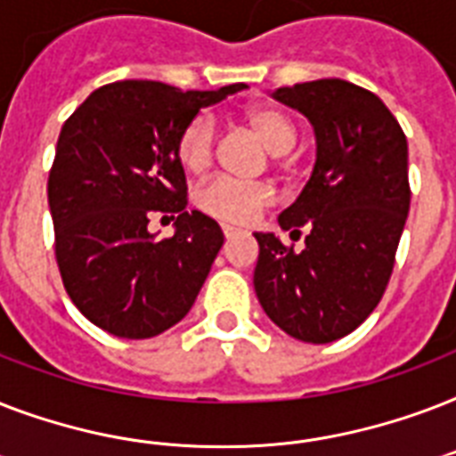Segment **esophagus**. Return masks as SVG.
<instances>
[{"mask_svg": "<svg viewBox=\"0 0 456 456\" xmlns=\"http://www.w3.org/2000/svg\"><path fill=\"white\" fill-rule=\"evenodd\" d=\"M222 234L227 236V239H234V236L239 234V229L232 227V224H222Z\"/></svg>", "mask_w": 456, "mask_h": 456, "instance_id": "obj_1", "label": "esophagus"}]
</instances>
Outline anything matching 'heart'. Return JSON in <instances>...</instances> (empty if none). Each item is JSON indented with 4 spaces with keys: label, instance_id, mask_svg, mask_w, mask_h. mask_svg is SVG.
Here are the masks:
<instances>
[{
    "label": "heart",
    "instance_id": "b5f03b06",
    "mask_svg": "<svg viewBox=\"0 0 456 456\" xmlns=\"http://www.w3.org/2000/svg\"><path fill=\"white\" fill-rule=\"evenodd\" d=\"M243 123L256 132L257 139L272 153L291 151L298 130L289 113L277 106H253L243 113ZM217 144L215 118L200 113L186 125L177 139V158L182 167L191 175H203L210 167ZM277 193L265 182H239V179L217 177L196 191V206L213 220L227 224H248L270 208Z\"/></svg>",
    "mask_w": 456,
    "mask_h": 456
}]
</instances>
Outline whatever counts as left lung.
Listing matches in <instances>:
<instances>
[{"label":"left lung","mask_w":456,"mask_h":456,"mask_svg":"<svg viewBox=\"0 0 456 456\" xmlns=\"http://www.w3.org/2000/svg\"><path fill=\"white\" fill-rule=\"evenodd\" d=\"M274 99L314 127L317 160L293 206L279 215L305 248L256 232L253 286L267 317L293 338L331 343L381 300L410 213L407 137L386 103L347 80L279 87Z\"/></svg>","instance_id":"8db88e82"}]
</instances>
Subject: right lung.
<instances>
[{
  "instance_id": "obj_1",
  "label": "right lung",
  "mask_w": 456,
  "mask_h": 456,
  "mask_svg": "<svg viewBox=\"0 0 456 456\" xmlns=\"http://www.w3.org/2000/svg\"><path fill=\"white\" fill-rule=\"evenodd\" d=\"M241 89L110 82L63 125L46 184L56 263L75 307L103 331L151 338L191 310L224 236L213 217L184 210L177 139L200 109ZM156 209L178 215L170 240L148 232Z\"/></svg>"
}]
</instances>
